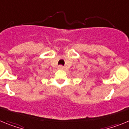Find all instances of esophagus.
I'll use <instances>...</instances> for the list:
<instances>
[{
  "label": "esophagus",
  "mask_w": 129,
  "mask_h": 129,
  "mask_svg": "<svg viewBox=\"0 0 129 129\" xmlns=\"http://www.w3.org/2000/svg\"><path fill=\"white\" fill-rule=\"evenodd\" d=\"M58 68H59V69H62V68H63V67H62V65H59V67H58Z\"/></svg>",
  "instance_id": "1"
}]
</instances>
